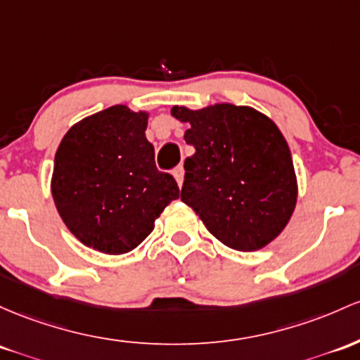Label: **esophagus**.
Masks as SVG:
<instances>
[{"instance_id":"1","label":"esophagus","mask_w":360,"mask_h":360,"mask_svg":"<svg viewBox=\"0 0 360 360\" xmlns=\"http://www.w3.org/2000/svg\"><path fill=\"white\" fill-rule=\"evenodd\" d=\"M172 176H174V179L177 181V184H179V186H183V181H184V169H183V165H179V167L174 169Z\"/></svg>"}]
</instances>
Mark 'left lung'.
Returning <instances> with one entry per match:
<instances>
[{"instance_id":"left-lung-1","label":"left lung","mask_w":360,"mask_h":360,"mask_svg":"<svg viewBox=\"0 0 360 360\" xmlns=\"http://www.w3.org/2000/svg\"><path fill=\"white\" fill-rule=\"evenodd\" d=\"M171 116L188 122L181 200L208 232L236 251H258L275 240L297 205V176L285 136L266 114L229 102Z\"/></svg>"}]
</instances>
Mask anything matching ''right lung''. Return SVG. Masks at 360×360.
<instances>
[{"mask_svg":"<svg viewBox=\"0 0 360 360\" xmlns=\"http://www.w3.org/2000/svg\"><path fill=\"white\" fill-rule=\"evenodd\" d=\"M148 117L112 105L71 126L56 150L51 195L59 217L82 244L104 255L135 250L179 198L174 177L155 167Z\"/></svg>","mask_w":360,"mask_h":360,"instance_id":"obj_1","label":"right lung"}]
</instances>
